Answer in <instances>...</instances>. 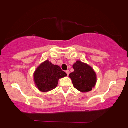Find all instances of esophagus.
<instances>
[{"mask_svg": "<svg viewBox=\"0 0 128 128\" xmlns=\"http://www.w3.org/2000/svg\"><path fill=\"white\" fill-rule=\"evenodd\" d=\"M66 73H67V76H68L69 73H70V71H69V70H67V71H66Z\"/></svg>", "mask_w": 128, "mask_h": 128, "instance_id": "1", "label": "esophagus"}]
</instances>
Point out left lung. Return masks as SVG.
I'll return each mask as SVG.
<instances>
[{"instance_id":"left-lung-1","label":"left lung","mask_w":128,"mask_h":128,"mask_svg":"<svg viewBox=\"0 0 128 128\" xmlns=\"http://www.w3.org/2000/svg\"><path fill=\"white\" fill-rule=\"evenodd\" d=\"M74 72L70 73L74 87L82 92H89L94 87L97 82L96 73L90 66L78 61L73 65Z\"/></svg>"}]
</instances>
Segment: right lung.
I'll return each instance as SVG.
<instances>
[{"label":"right lung","instance_id":"1","mask_svg":"<svg viewBox=\"0 0 128 128\" xmlns=\"http://www.w3.org/2000/svg\"><path fill=\"white\" fill-rule=\"evenodd\" d=\"M66 76L60 66L46 60L40 64L34 73V80L36 87L40 92H46L55 88L59 79Z\"/></svg>","mask_w":128,"mask_h":128}]
</instances>
